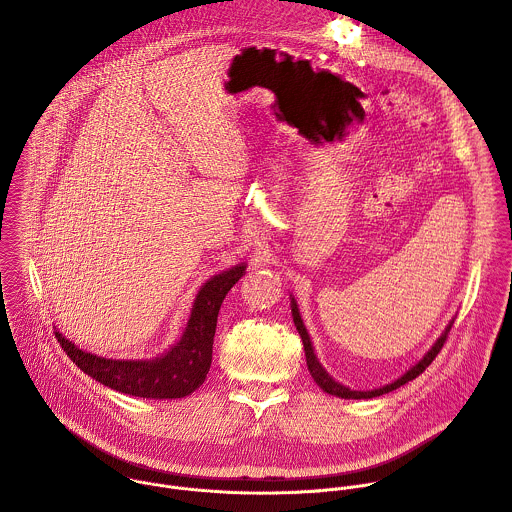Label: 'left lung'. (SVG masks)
I'll list each match as a JSON object with an SVG mask.
<instances>
[{
    "mask_svg": "<svg viewBox=\"0 0 512 512\" xmlns=\"http://www.w3.org/2000/svg\"><path fill=\"white\" fill-rule=\"evenodd\" d=\"M291 316H294V324H296V328H298V332H300V336H302L304 350H306L308 371H310L312 379L318 383V387H320L324 393L336 395V397H340V399H373V397H381V395H385V393H391V391L399 389L401 385L413 381L415 377H419V375L429 367V364L433 362V358L437 356V352L442 350V346H444V342H446V338H448V332L452 330V324H454V320H452V322L446 326V330L442 332V336L437 338L435 344L425 352V356H423L417 364H413V367H411L405 375H401L397 381H393V383H389V385H385V387L373 389V391H354V389H348V387L340 385L338 381H334V379L324 371V367H322L318 356H316V352H314L310 334H308V330H306V326H304V320H302V316H300V310H298V304H296L294 298H291Z\"/></svg>",
    "mask_w": 512,
    "mask_h": 512,
    "instance_id": "left-lung-1",
    "label": "left lung"
}]
</instances>
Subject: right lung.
I'll use <instances>...</instances> for the list:
<instances>
[{
    "label": "right lung",
    "mask_w": 512,
    "mask_h": 512,
    "mask_svg": "<svg viewBox=\"0 0 512 512\" xmlns=\"http://www.w3.org/2000/svg\"><path fill=\"white\" fill-rule=\"evenodd\" d=\"M239 263L210 277L196 294L188 324L180 340L162 356L152 360H113L85 352L56 332L68 358L105 387L143 399H180L194 393L206 379L212 362V342L218 310L231 287L245 275Z\"/></svg>",
    "instance_id": "add662e5"
}]
</instances>
